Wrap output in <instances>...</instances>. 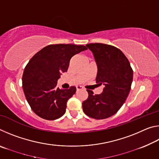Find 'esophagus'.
<instances>
[{
    "label": "esophagus",
    "mask_w": 159,
    "mask_h": 159,
    "mask_svg": "<svg viewBox=\"0 0 159 159\" xmlns=\"http://www.w3.org/2000/svg\"><path fill=\"white\" fill-rule=\"evenodd\" d=\"M83 89V87H81V86H76V90L79 91L80 90H82Z\"/></svg>",
    "instance_id": "1"
}]
</instances>
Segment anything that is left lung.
<instances>
[{
	"mask_svg": "<svg viewBox=\"0 0 159 159\" xmlns=\"http://www.w3.org/2000/svg\"><path fill=\"white\" fill-rule=\"evenodd\" d=\"M98 66L96 82L103 84V92L94 95L87 90L88 98L82 103L85 114L95 119H104L115 114L124 104L130 93L133 71L130 62L118 48L104 43H90Z\"/></svg>",
	"mask_w": 159,
	"mask_h": 159,
	"instance_id": "8db88e82",
	"label": "left lung"
}]
</instances>
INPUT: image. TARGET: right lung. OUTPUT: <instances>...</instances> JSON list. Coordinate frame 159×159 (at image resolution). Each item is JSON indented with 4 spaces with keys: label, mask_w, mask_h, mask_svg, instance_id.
<instances>
[{
    "label": "right lung",
    "mask_w": 159,
    "mask_h": 159,
    "mask_svg": "<svg viewBox=\"0 0 159 159\" xmlns=\"http://www.w3.org/2000/svg\"><path fill=\"white\" fill-rule=\"evenodd\" d=\"M88 48L74 44L49 45L35 54L26 64L22 88L26 100L36 115L55 120L65 114L66 102L75 94L76 87H57L61 73L66 72L74 55Z\"/></svg>",
    "instance_id": "1"
}]
</instances>
